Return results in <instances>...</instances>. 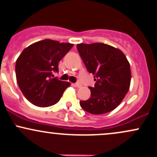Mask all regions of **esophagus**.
Instances as JSON below:
<instances>
[{"label":"esophagus","mask_w":157,"mask_h":157,"mask_svg":"<svg viewBox=\"0 0 157 157\" xmlns=\"http://www.w3.org/2000/svg\"><path fill=\"white\" fill-rule=\"evenodd\" d=\"M73 85L75 86V87H77V88H80L82 86V85H81L80 82H76V83H74Z\"/></svg>","instance_id":"1"}]
</instances>
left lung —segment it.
<instances>
[{
	"label": "left lung",
	"instance_id": "1",
	"mask_svg": "<svg viewBox=\"0 0 157 157\" xmlns=\"http://www.w3.org/2000/svg\"><path fill=\"white\" fill-rule=\"evenodd\" d=\"M77 48L86 69L96 81L94 87H89L90 98L80 101V106L92 114L113 111L130 88L131 73L127 58L120 49L102 43L77 44Z\"/></svg>",
	"mask_w": 157,
	"mask_h": 157
}]
</instances>
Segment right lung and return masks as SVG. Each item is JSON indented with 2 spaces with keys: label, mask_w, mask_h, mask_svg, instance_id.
Returning <instances> with one entry per match:
<instances>
[{
  "label": "right lung",
  "mask_w": 157,
  "mask_h": 157,
  "mask_svg": "<svg viewBox=\"0 0 157 157\" xmlns=\"http://www.w3.org/2000/svg\"><path fill=\"white\" fill-rule=\"evenodd\" d=\"M73 44L43 40L23 49L17 59L15 72L20 89L31 103L48 107L59 102L70 82L53 77L58 63Z\"/></svg>",
  "instance_id": "obj_1"
}]
</instances>
